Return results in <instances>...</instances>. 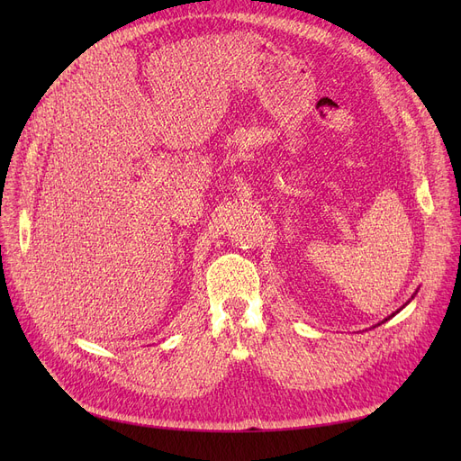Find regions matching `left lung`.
Wrapping results in <instances>:
<instances>
[{
	"instance_id": "8db88e82",
	"label": "left lung",
	"mask_w": 461,
	"mask_h": 461,
	"mask_svg": "<svg viewBox=\"0 0 461 461\" xmlns=\"http://www.w3.org/2000/svg\"><path fill=\"white\" fill-rule=\"evenodd\" d=\"M402 308H403V306H402ZM402 308H400V310H402ZM400 310H398V312H400ZM393 316H394V313H393ZM393 316H389V318H386V320H391ZM386 320H384V321H386Z\"/></svg>"
}]
</instances>
